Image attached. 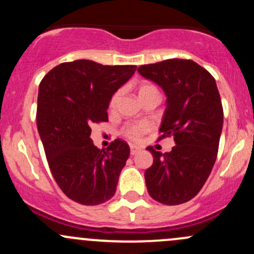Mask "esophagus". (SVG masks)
Wrapping results in <instances>:
<instances>
[{
  "label": "esophagus",
  "instance_id": "esophagus-1",
  "mask_svg": "<svg viewBox=\"0 0 254 254\" xmlns=\"http://www.w3.org/2000/svg\"><path fill=\"white\" fill-rule=\"evenodd\" d=\"M140 150H141V148L137 147V146H135V145L130 146V153H131V155H136Z\"/></svg>",
  "mask_w": 254,
  "mask_h": 254
}]
</instances>
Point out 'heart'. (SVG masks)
Instances as JSON below:
<instances>
[{"instance_id": "obj_1", "label": "heart", "mask_w": 254, "mask_h": 254, "mask_svg": "<svg viewBox=\"0 0 254 254\" xmlns=\"http://www.w3.org/2000/svg\"><path fill=\"white\" fill-rule=\"evenodd\" d=\"M136 89H137V96H139V98L141 99V101L143 98H146V97L151 96V94L158 93V89L156 88L155 84H152L148 81H140L139 83H137ZM119 98H120V92L118 91L113 94L111 101H109V108L114 109L115 107H117L118 102H119ZM148 130H150V124L146 122H140V123H136V124H131L129 125V127H125L124 135L127 139L131 140V141H139V140L141 139L142 135L146 134Z\"/></svg>"}]
</instances>
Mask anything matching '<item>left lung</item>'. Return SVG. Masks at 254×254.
Instances as JSON below:
<instances>
[{"instance_id": "8db88e82", "label": "left lung", "mask_w": 254, "mask_h": 254, "mask_svg": "<svg viewBox=\"0 0 254 254\" xmlns=\"http://www.w3.org/2000/svg\"><path fill=\"white\" fill-rule=\"evenodd\" d=\"M137 71L165 92L158 140L172 136L176 143L165 153L146 148L153 156L145 171L148 194L166 205L187 203L203 188L216 161L224 123L216 82L205 68L183 59L142 65Z\"/></svg>"}]
</instances>
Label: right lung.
I'll return each instance as SVG.
<instances>
[{
    "label": "right lung",
    "instance_id": "right-lung-1",
    "mask_svg": "<svg viewBox=\"0 0 254 254\" xmlns=\"http://www.w3.org/2000/svg\"><path fill=\"white\" fill-rule=\"evenodd\" d=\"M135 71V65L75 60L54 67L40 82L38 131L54 179L76 203L98 205L115 194L129 145L117 139L99 150L89 136L92 125L108 122L112 96Z\"/></svg>",
    "mask_w": 254,
    "mask_h": 254
}]
</instances>
